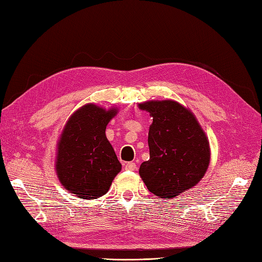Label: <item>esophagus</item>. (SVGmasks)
Segmentation results:
<instances>
[{
	"label": "esophagus",
	"mask_w": 262,
	"mask_h": 262,
	"mask_svg": "<svg viewBox=\"0 0 262 262\" xmlns=\"http://www.w3.org/2000/svg\"><path fill=\"white\" fill-rule=\"evenodd\" d=\"M125 169L129 170V171H134V170H136V163L135 162H127L125 164Z\"/></svg>",
	"instance_id": "1"
}]
</instances>
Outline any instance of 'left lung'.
I'll list each match as a JSON object with an SVG mask.
<instances>
[{"label":"left lung","mask_w":262,"mask_h":262,"mask_svg":"<svg viewBox=\"0 0 262 262\" xmlns=\"http://www.w3.org/2000/svg\"><path fill=\"white\" fill-rule=\"evenodd\" d=\"M153 117L149 126V160L140 176L161 198H174L196 186L207 171L209 143L190 110L172 100L138 104Z\"/></svg>","instance_id":"1"}]
</instances>
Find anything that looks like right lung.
<instances>
[{"label": "right lung", "instance_id": "1", "mask_svg": "<svg viewBox=\"0 0 262 262\" xmlns=\"http://www.w3.org/2000/svg\"><path fill=\"white\" fill-rule=\"evenodd\" d=\"M116 109L83 105L71 116L57 146L56 171L65 189L83 199H96L109 190L121 170L105 127Z\"/></svg>", "mask_w": 262, "mask_h": 262}]
</instances>
